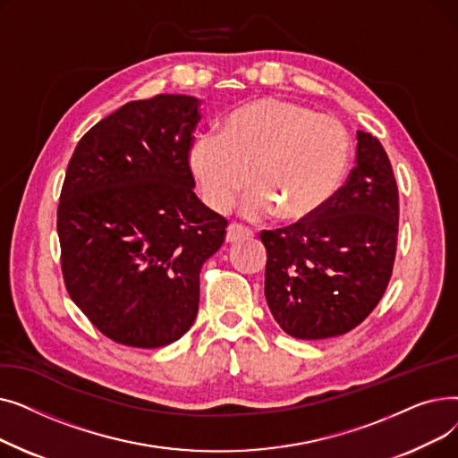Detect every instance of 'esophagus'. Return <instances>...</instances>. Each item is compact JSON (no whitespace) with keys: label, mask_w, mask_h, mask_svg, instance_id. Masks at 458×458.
Masks as SVG:
<instances>
[{"label":"esophagus","mask_w":458,"mask_h":458,"mask_svg":"<svg viewBox=\"0 0 458 458\" xmlns=\"http://www.w3.org/2000/svg\"><path fill=\"white\" fill-rule=\"evenodd\" d=\"M249 235H250V230L239 226V225H233V223L226 228V242L228 243H233V242H237V239H243Z\"/></svg>","instance_id":"1"}]
</instances>
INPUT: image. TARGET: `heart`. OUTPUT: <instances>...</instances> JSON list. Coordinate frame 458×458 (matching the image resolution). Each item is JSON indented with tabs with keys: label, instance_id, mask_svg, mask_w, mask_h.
Returning <instances> with one entry per match:
<instances>
[{
	"label": "heart",
	"instance_id": "obj_1",
	"mask_svg": "<svg viewBox=\"0 0 458 458\" xmlns=\"http://www.w3.org/2000/svg\"><path fill=\"white\" fill-rule=\"evenodd\" d=\"M351 161V137L328 114L278 98L235 109L223 135H204L189 166L204 202L228 211L247 183L242 204L249 219L278 213L285 223L314 219L338 195Z\"/></svg>",
	"mask_w": 458,
	"mask_h": 458
}]
</instances>
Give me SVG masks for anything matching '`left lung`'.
Returning a JSON list of instances; mask_svg holds the SVG:
<instances>
[{
  "instance_id": "obj_1",
  "label": "left lung",
  "mask_w": 458,
  "mask_h": 458,
  "mask_svg": "<svg viewBox=\"0 0 458 458\" xmlns=\"http://www.w3.org/2000/svg\"><path fill=\"white\" fill-rule=\"evenodd\" d=\"M356 166L314 219L263 230L266 299L280 328L299 340L342 335L386 292L397 250L399 192L377 137L356 131Z\"/></svg>"
}]
</instances>
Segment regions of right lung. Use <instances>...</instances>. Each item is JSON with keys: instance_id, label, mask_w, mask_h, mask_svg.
<instances>
[{"instance_id": "obj_1", "label": "right lung", "mask_w": 458, "mask_h": 458, "mask_svg": "<svg viewBox=\"0 0 458 458\" xmlns=\"http://www.w3.org/2000/svg\"><path fill=\"white\" fill-rule=\"evenodd\" d=\"M200 100L157 94L92 126L57 208L70 299L109 340L156 349L197 319L200 269L228 221L195 195L189 166Z\"/></svg>"}]
</instances>
